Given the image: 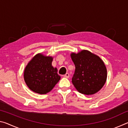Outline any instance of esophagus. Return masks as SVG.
Listing matches in <instances>:
<instances>
[{"instance_id":"esophagus-1","label":"esophagus","mask_w":128,"mask_h":128,"mask_svg":"<svg viewBox=\"0 0 128 128\" xmlns=\"http://www.w3.org/2000/svg\"><path fill=\"white\" fill-rule=\"evenodd\" d=\"M63 77L64 78H68L69 77V73H66V74L63 76Z\"/></svg>"}]
</instances>
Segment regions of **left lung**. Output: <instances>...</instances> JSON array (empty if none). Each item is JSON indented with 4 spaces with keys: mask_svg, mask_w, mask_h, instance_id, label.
Listing matches in <instances>:
<instances>
[{
    "mask_svg": "<svg viewBox=\"0 0 128 128\" xmlns=\"http://www.w3.org/2000/svg\"><path fill=\"white\" fill-rule=\"evenodd\" d=\"M75 65L72 79L78 92L85 95H92L99 92L107 80V69L98 56L88 50L70 54Z\"/></svg>",
    "mask_w": 128,
    "mask_h": 128,
    "instance_id": "8db88e82",
    "label": "left lung"
}]
</instances>
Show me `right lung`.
<instances>
[{"instance_id":"obj_1","label":"right lung","mask_w":128,"mask_h":128,"mask_svg":"<svg viewBox=\"0 0 128 128\" xmlns=\"http://www.w3.org/2000/svg\"><path fill=\"white\" fill-rule=\"evenodd\" d=\"M53 58L38 54L29 62L24 70L26 84L33 92L46 94L60 80L58 69L52 66Z\"/></svg>"}]
</instances>
